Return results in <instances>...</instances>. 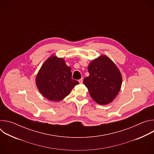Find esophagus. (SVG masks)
I'll return each instance as SVG.
<instances>
[{
  "label": "esophagus",
  "instance_id": "obj_1",
  "mask_svg": "<svg viewBox=\"0 0 154 154\" xmlns=\"http://www.w3.org/2000/svg\"><path fill=\"white\" fill-rule=\"evenodd\" d=\"M79 83H80V84H82V83H83V78H82L81 79H80V80H79Z\"/></svg>",
  "mask_w": 154,
  "mask_h": 154
}]
</instances>
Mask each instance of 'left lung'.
Returning a JSON list of instances; mask_svg holds the SVG:
<instances>
[{"instance_id": "obj_1", "label": "left lung", "mask_w": 154, "mask_h": 154, "mask_svg": "<svg viewBox=\"0 0 154 154\" xmlns=\"http://www.w3.org/2000/svg\"><path fill=\"white\" fill-rule=\"evenodd\" d=\"M90 75L83 79L93 99L100 105L112 102L121 90L122 75L116 64L105 55L92 61L88 67Z\"/></svg>"}]
</instances>
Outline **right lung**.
I'll return each mask as SVG.
<instances>
[{
  "label": "right lung",
  "instance_id": "1",
  "mask_svg": "<svg viewBox=\"0 0 154 154\" xmlns=\"http://www.w3.org/2000/svg\"><path fill=\"white\" fill-rule=\"evenodd\" d=\"M78 81L72 79L71 68L64 59L50 57L42 65L36 84L39 92L51 101L58 102L69 94Z\"/></svg>",
  "mask_w": 154,
  "mask_h": 154
}]
</instances>
